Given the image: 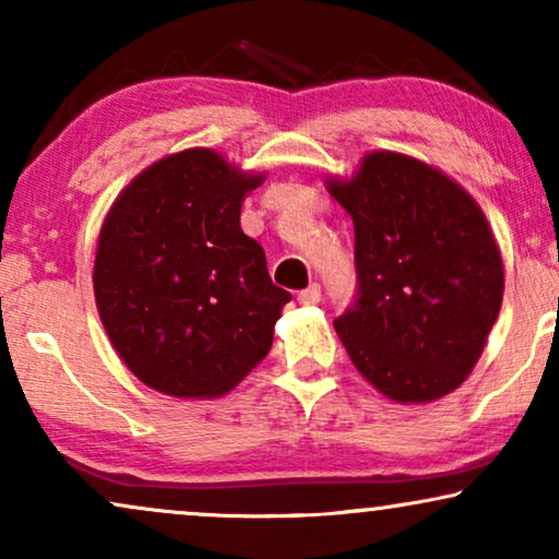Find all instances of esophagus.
<instances>
[{"mask_svg": "<svg viewBox=\"0 0 559 559\" xmlns=\"http://www.w3.org/2000/svg\"><path fill=\"white\" fill-rule=\"evenodd\" d=\"M320 297H323V295H320V285H318V282H312L308 289H302V293L297 295V302L305 305V308H310V305L320 302Z\"/></svg>", "mask_w": 559, "mask_h": 559, "instance_id": "esophagus-1", "label": "esophagus"}]
</instances>
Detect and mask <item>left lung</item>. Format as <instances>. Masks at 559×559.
<instances>
[{
    "label": "left lung",
    "mask_w": 559,
    "mask_h": 559,
    "mask_svg": "<svg viewBox=\"0 0 559 559\" xmlns=\"http://www.w3.org/2000/svg\"><path fill=\"white\" fill-rule=\"evenodd\" d=\"M328 193L354 218L358 300L335 333L358 373L400 404L457 389L503 300V262L471 193L423 159L377 150Z\"/></svg>",
    "instance_id": "8db88e82"
}]
</instances>
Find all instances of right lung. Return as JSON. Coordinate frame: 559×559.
<instances>
[{"instance_id": "obj_1", "label": "right lung", "mask_w": 559, "mask_h": 559, "mask_svg": "<svg viewBox=\"0 0 559 559\" xmlns=\"http://www.w3.org/2000/svg\"><path fill=\"white\" fill-rule=\"evenodd\" d=\"M264 182L209 147L136 175L98 231V318L127 369L178 400L231 392L270 354L293 300L241 231V203Z\"/></svg>"}]
</instances>
